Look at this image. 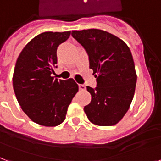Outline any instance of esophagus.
I'll list each match as a JSON object with an SVG mask.
<instances>
[{
	"mask_svg": "<svg viewBox=\"0 0 161 161\" xmlns=\"http://www.w3.org/2000/svg\"><path fill=\"white\" fill-rule=\"evenodd\" d=\"M79 89L80 91H84L86 89V86H85V85H82V84H79Z\"/></svg>",
	"mask_w": 161,
	"mask_h": 161,
	"instance_id": "34e87169",
	"label": "esophagus"
}]
</instances>
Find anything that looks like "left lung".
<instances>
[{"label": "left lung", "mask_w": 161, "mask_h": 161, "mask_svg": "<svg viewBox=\"0 0 161 161\" xmlns=\"http://www.w3.org/2000/svg\"><path fill=\"white\" fill-rule=\"evenodd\" d=\"M86 51L97 87L86 86L92 101L84 111L92 123L113 126L123 118L134 98L137 75L131 51L118 37L100 29L72 31Z\"/></svg>", "instance_id": "1"}]
</instances>
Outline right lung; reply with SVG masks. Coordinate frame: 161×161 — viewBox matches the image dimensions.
I'll return each instance as SVG.
<instances>
[{
  "label": "right lung",
  "instance_id": "obj_1",
  "mask_svg": "<svg viewBox=\"0 0 161 161\" xmlns=\"http://www.w3.org/2000/svg\"><path fill=\"white\" fill-rule=\"evenodd\" d=\"M70 32H45L25 46L13 73V89L22 111L34 123L54 127L65 119L68 107L79 90L73 79H53L57 48Z\"/></svg>",
  "mask_w": 161,
  "mask_h": 161
}]
</instances>
